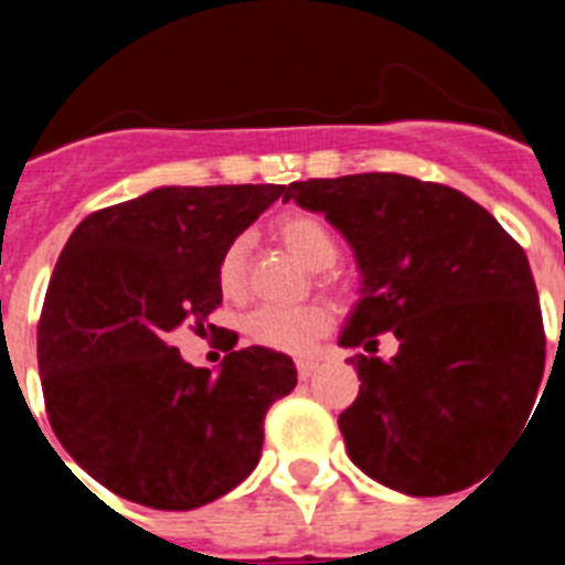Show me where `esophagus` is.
I'll return each mask as SVG.
<instances>
[{"label": "esophagus", "instance_id": "1", "mask_svg": "<svg viewBox=\"0 0 565 565\" xmlns=\"http://www.w3.org/2000/svg\"><path fill=\"white\" fill-rule=\"evenodd\" d=\"M317 367H319V364L313 362V359H299V362H297L299 379H311L313 373H317Z\"/></svg>", "mask_w": 565, "mask_h": 565}]
</instances>
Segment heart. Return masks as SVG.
<instances>
[{
  "label": "heart",
  "mask_w": 565,
  "mask_h": 565,
  "mask_svg": "<svg viewBox=\"0 0 565 565\" xmlns=\"http://www.w3.org/2000/svg\"><path fill=\"white\" fill-rule=\"evenodd\" d=\"M277 232L288 248L297 254L308 268L326 271L333 266L339 246L337 237L326 223L306 212H291L277 223ZM246 257L248 239H228L217 259V282L226 297H239L246 288ZM333 311L319 302L308 306H259L248 313L246 333L263 348H271L279 353H302L317 342L322 333L331 328Z\"/></svg>",
  "instance_id": "obj_1"
}]
</instances>
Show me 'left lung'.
Segmentation results:
<instances>
[{
	"instance_id": "8db88e82",
	"label": "left lung",
	"mask_w": 565,
	"mask_h": 565,
	"mask_svg": "<svg viewBox=\"0 0 565 565\" xmlns=\"http://www.w3.org/2000/svg\"><path fill=\"white\" fill-rule=\"evenodd\" d=\"M286 201L326 214L362 277L339 333L342 348H364L351 356L359 396L339 413L351 461L416 498L481 481L532 422L546 364L523 248L463 192L411 174L297 181ZM384 330L399 339L391 363L375 356Z\"/></svg>"
}]
</instances>
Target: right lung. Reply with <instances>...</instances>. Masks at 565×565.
Instances as JSON below:
<instances>
[{"label":"right lung","instance_id":"add662e5","mask_svg":"<svg viewBox=\"0 0 565 565\" xmlns=\"http://www.w3.org/2000/svg\"><path fill=\"white\" fill-rule=\"evenodd\" d=\"M286 192L158 186L70 234L39 319V373L56 438L115 495L183 512L257 467L268 407L297 387L291 359L254 344L212 373L169 337L203 328L226 243Z\"/></svg>","mask_w":565,"mask_h":565}]
</instances>
